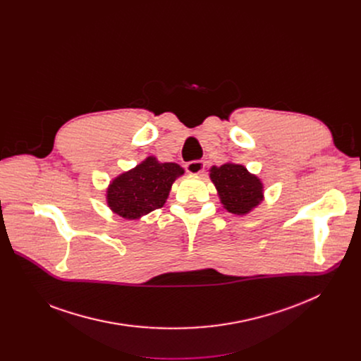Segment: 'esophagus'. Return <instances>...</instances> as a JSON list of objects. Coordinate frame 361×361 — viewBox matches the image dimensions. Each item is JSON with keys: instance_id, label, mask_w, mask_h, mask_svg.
Instances as JSON below:
<instances>
[{"instance_id": "1", "label": "esophagus", "mask_w": 361, "mask_h": 361, "mask_svg": "<svg viewBox=\"0 0 361 361\" xmlns=\"http://www.w3.org/2000/svg\"><path fill=\"white\" fill-rule=\"evenodd\" d=\"M204 167H205V164L202 161L195 160V161H190L185 166V170H187V173H190L192 176H198V174H201L204 171Z\"/></svg>"}]
</instances>
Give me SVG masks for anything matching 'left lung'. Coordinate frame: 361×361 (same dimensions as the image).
Returning <instances> with one entry per match:
<instances>
[{
  "instance_id": "1",
  "label": "left lung",
  "mask_w": 361,
  "mask_h": 361,
  "mask_svg": "<svg viewBox=\"0 0 361 361\" xmlns=\"http://www.w3.org/2000/svg\"><path fill=\"white\" fill-rule=\"evenodd\" d=\"M210 178L216 185L223 207L235 216H245L264 200V185L244 166L224 163L210 169Z\"/></svg>"
}]
</instances>
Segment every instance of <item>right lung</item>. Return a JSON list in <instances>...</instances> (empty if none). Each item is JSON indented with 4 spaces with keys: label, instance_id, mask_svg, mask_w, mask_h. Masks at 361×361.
I'll list each match as a JSON object with an SVG mask.
<instances>
[{
    "label": "right lung",
    "instance_id": "add662e5",
    "mask_svg": "<svg viewBox=\"0 0 361 361\" xmlns=\"http://www.w3.org/2000/svg\"><path fill=\"white\" fill-rule=\"evenodd\" d=\"M183 174L184 169L181 166L160 163L156 157L149 156L110 181L106 191L109 207L126 220H138L163 207L171 185Z\"/></svg>",
    "mask_w": 361,
    "mask_h": 361
}]
</instances>
